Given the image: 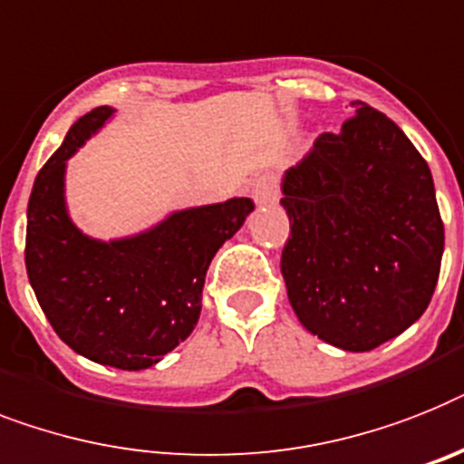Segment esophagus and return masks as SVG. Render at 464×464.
<instances>
[{
    "instance_id": "34e87169",
    "label": "esophagus",
    "mask_w": 464,
    "mask_h": 464,
    "mask_svg": "<svg viewBox=\"0 0 464 464\" xmlns=\"http://www.w3.org/2000/svg\"><path fill=\"white\" fill-rule=\"evenodd\" d=\"M251 198H254L258 206L277 201V182H275L273 175H260V178L254 179V185H251Z\"/></svg>"
}]
</instances>
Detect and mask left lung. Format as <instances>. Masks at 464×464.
<instances>
[{
    "mask_svg": "<svg viewBox=\"0 0 464 464\" xmlns=\"http://www.w3.org/2000/svg\"><path fill=\"white\" fill-rule=\"evenodd\" d=\"M282 178V251L298 323L343 351H372L420 320L441 270L443 223L427 160L365 102Z\"/></svg>",
    "mask_w": 464,
    "mask_h": 464,
    "instance_id": "left-lung-1",
    "label": "left lung"
}]
</instances>
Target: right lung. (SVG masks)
Segmentation results:
<instances>
[{"instance_id":"add662e5","label":"right lung","mask_w":464,"mask_h":464,"mask_svg":"<svg viewBox=\"0 0 464 464\" xmlns=\"http://www.w3.org/2000/svg\"><path fill=\"white\" fill-rule=\"evenodd\" d=\"M116 109L80 118L34 178L28 201L25 267L49 324L63 343L99 365L147 370L194 332L206 273L254 201L175 210L122 239H94L68 216L66 166Z\"/></svg>"}]
</instances>
